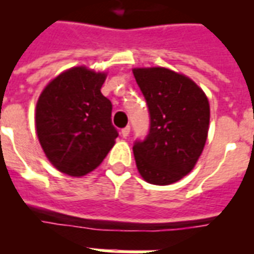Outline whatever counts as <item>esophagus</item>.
Returning a JSON list of instances; mask_svg holds the SVG:
<instances>
[{"mask_svg": "<svg viewBox=\"0 0 254 254\" xmlns=\"http://www.w3.org/2000/svg\"><path fill=\"white\" fill-rule=\"evenodd\" d=\"M129 131H131V128H129V126H127V127H125V128L122 129V136L123 137H127L129 135Z\"/></svg>", "mask_w": 254, "mask_h": 254, "instance_id": "esophagus-1", "label": "esophagus"}]
</instances>
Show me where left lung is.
Instances as JSON below:
<instances>
[{
	"mask_svg": "<svg viewBox=\"0 0 254 254\" xmlns=\"http://www.w3.org/2000/svg\"><path fill=\"white\" fill-rule=\"evenodd\" d=\"M149 111V132L132 147L145 182L168 186L193 170L209 128V102L188 76L166 67L133 68Z\"/></svg>",
	"mask_w": 254,
	"mask_h": 254,
	"instance_id": "1",
	"label": "left lung"
}]
</instances>
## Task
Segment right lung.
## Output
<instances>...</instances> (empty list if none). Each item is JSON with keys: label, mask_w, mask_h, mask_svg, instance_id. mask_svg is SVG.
Segmentation results:
<instances>
[{"label": "right lung", "mask_w": 254, "mask_h": 254, "mask_svg": "<svg viewBox=\"0 0 254 254\" xmlns=\"http://www.w3.org/2000/svg\"><path fill=\"white\" fill-rule=\"evenodd\" d=\"M105 72L68 68L43 88L35 107V128L46 158L70 176H84L115 144L113 105L102 92Z\"/></svg>", "instance_id": "obj_1"}]
</instances>
